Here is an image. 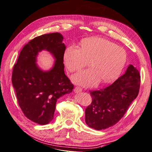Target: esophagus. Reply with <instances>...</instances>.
<instances>
[{
  "label": "esophagus",
  "mask_w": 152,
  "mask_h": 152,
  "mask_svg": "<svg viewBox=\"0 0 152 152\" xmlns=\"http://www.w3.org/2000/svg\"><path fill=\"white\" fill-rule=\"evenodd\" d=\"M82 90V89L79 87V86H76V87L74 88V91L76 92V93H80V92H81Z\"/></svg>",
  "instance_id": "1"
}]
</instances>
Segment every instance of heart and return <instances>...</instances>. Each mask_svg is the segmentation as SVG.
<instances>
[{
	"label": "heart",
	"mask_w": 152,
	"mask_h": 152,
	"mask_svg": "<svg viewBox=\"0 0 152 152\" xmlns=\"http://www.w3.org/2000/svg\"><path fill=\"white\" fill-rule=\"evenodd\" d=\"M126 61V53L123 47L106 39L89 37L80 43V48L70 45L64 53V61L70 72L79 71L90 64L92 68L81 71L72 80L82 86L96 84L102 79L109 82L119 76Z\"/></svg>",
	"instance_id": "b5f03b06"
}]
</instances>
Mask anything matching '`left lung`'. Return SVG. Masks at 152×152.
Listing matches in <instances>:
<instances>
[{
    "label": "left lung",
    "instance_id": "1",
    "mask_svg": "<svg viewBox=\"0 0 152 152\" xmlns=\"http://www.w3.org/2000/svg\"><path fill=\"white\" fill-rule=\"evenodd\" d=\"M140 86L139 71L130 64L125 73L111 85L90 91L92 102L85 111L88 126L99 130L117 124L138 96Z\"/></svg>",
    "mask_w": 152,
    "mask_h": 152
}]
</instances>
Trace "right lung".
<instances>
[{
    "mask_svg": "<svg viewBox=\"0 0 152 152\" xmlns=\"http://www.w3.org/2000/svg\"><path fill=\"white\" fill-rule=\"evenodd\" d=\"M62 40L59 33L34 38L23 47L13 67L12 82L20 107L27 118L41 125L53 120L58 98L74 89L64 74L66 46ZM42 50L51 52L56 59L54 66L47 72L35 63L38 53Z\"/></svg>",
    "mask_w": 152,
    "mask_h": 152,
    "instance_id": "obj_1",
    "label": "right lung"
}]
</instances>
